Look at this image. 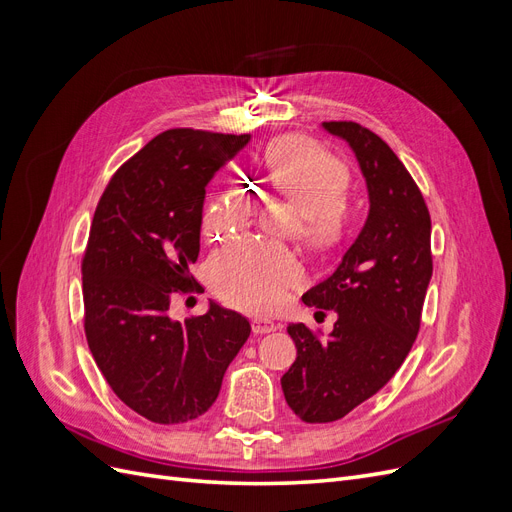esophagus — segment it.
<instances>
[{"instance_id":"obj_1","label":"esophagus","mask_w":512,"mask_h":512,"mask_svg":"<svg viewBox=\"0 0 512 512\" xmlns=\"http://www.w3.org/2000/svg\"><path fill=\"white\" fill-rule=\"evenodd\" d=\"M275 329H277V324H275L271 318H260V316L252 318V331H254L256 335L271 333V331H275Z\"/></svg>"}]
</instances>
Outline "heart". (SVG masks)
I'll use <instances>...</instances> for the list:
<instances>
[{"mask_svg":"<svg viewBox=\"0 0 512 512\" xmlns=\"http://www.w3.org/2000/svg\"><path fill=\"white\" fill-rule=\"evenodd\" d=\"M267 177L301 205V224L312 241H331L339 226L335 188L342 179L337 164L303 138H282L265 158ZM254 200L245 190L228 188L203 220V235L218 239L230 228L252 218ZM301 265L282 245L260 239L232 243L209 262L211 288L230 305L247 312H273L286 299L290 286L301 280Z\"/></svg>","mask_w":512,"mask_h":512,"instance_id":"1","label":"heart"}]
</instances>
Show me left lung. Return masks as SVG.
I'll return each mask as SVG.
<instances>
[{"label":"left lung","mask_w":512,"mask_h":512,"mask_svg":"<svg viewBox=\"0 0 512 512\" xmlns=\"http://www.w3.org/2000/svg\"><path fill=\"white\" fill-rule=\"evenodd\" d=\"M363 173L367 220L337 269L303 294V303L335 309L320 339L290 324L297 361L282 376L286 404L305 423H331L376 395L406 361L431 280V218L421 190L378 134L354 121H324Z\"/></svg>","instance_id":"8db88e82"}]
</instances>
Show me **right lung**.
Here are the masks:
<instances>
[{
  "label": "right lung",
  "mask_w": 512,
  "mask_h": 512,
  "mask_svg": "<svg viewBox=\"0 0 512 512\" xmlns=\"http://www.w3.org/2000/svg\"><path fill=\"white\" fill-rule=\"evenodd\" d=\"M250 134L166 130L123 164L100 198L83 258L85 335L115 395L151 423L205 414L250 337L245 316L209 301L168 316L192 288L207 185Z\"/></svg>",
  "instance_id": "obj_1"
}]
</instances>
